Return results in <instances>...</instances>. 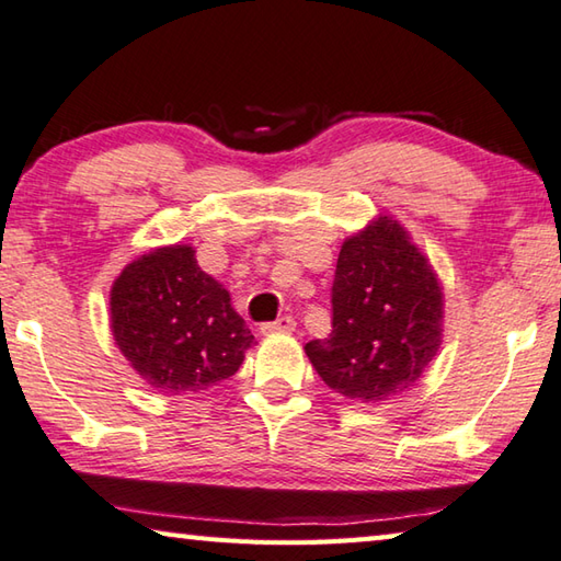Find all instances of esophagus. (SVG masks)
<instances>
[{
  "instance_id": "esophagus-1",
  "label": "esophagus",
  "mask_w": 561,
  "mask_h": 561,
  "mask_svg": "<svg viewBox=\"0 0 561 561\" xmlns=\"http://www.w3.org/2000/svg\"><path fill=\"white\" fill-rule=\"evenodd\" d=\"M297 329V321H294V316H279L277 321H270V323H262V333L264 335H272V333H287V331H294Z\"/></svg>"
}]
</instances>
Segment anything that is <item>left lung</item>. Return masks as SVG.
<instances>
[{
  "label": "left lung",
  "instance_id": "left-lung-1",
  "mask_svg": "<svg viewBox=\"0 0 561 561\" xmlns=\"http://www.w3.org/2000/svg\"><path fill=\"white\" fill-rule=\"evenodd\" d=\"M331 307L329 339L304 351L321 380L348 400L382 402L404 392L442 345V284L387 216L343 242Z\"/></svg>",
  "mask_w": 561,
  "mask_h": 561
}]
</instances>
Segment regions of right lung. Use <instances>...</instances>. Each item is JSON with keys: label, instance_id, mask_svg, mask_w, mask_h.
I'll use <instances>...</instances> for the list:
<instances>
[{"label": "right lung", "instance_id": "obj_1", "mask_svg": "<svg viewBox=\"0 0 561 561\" xmlns=\"http://www.w3.org/2000/svg\"><path fill=\"white\" fill-rule=\"evenodd\" d=\"M112 335L141 378L164 394L201 392L236 375L254 335L222 284L188 245L129 262L110 291Z\"/></svg>", "mask_w": 561, "mask_h": 561}]
</instances>
